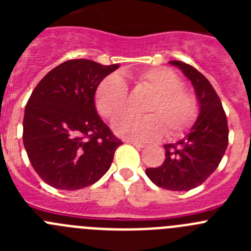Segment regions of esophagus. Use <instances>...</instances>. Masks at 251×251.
Listing matches in <instances>:
<instances>
[{"mask_svg": "<svg viewBox=\"0 0 251 251\" xmlns=\"http://www.w3.org/2000/svg\"><path fill=\"white\" fill-rule=\"evenodd\" d=\"M126 142L132 146H136V147H138V148H145V145H143V143H139V142L132 141V139H126Z\"/></svg>", "mask_w": 251, "mask_h": 251, "instance_id": "esophagus-1", "label": "esophagus"}]
</instances>
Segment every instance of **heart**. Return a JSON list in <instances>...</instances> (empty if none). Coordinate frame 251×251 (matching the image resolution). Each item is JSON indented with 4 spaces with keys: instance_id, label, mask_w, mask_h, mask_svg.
Here are the masks:
<instances>
[{
    "instance_id": "b5f03b06",
    "label": "heart",
    "mask_w": 251,
    "mask_h": 251,
    "mask_svg": "<svg viewBox=\"0 0 251 251\" xmlns=\"http://www.w3.org/2000/svg\"><path fill=\"white\" fill-rule=\"evenodd\" d=\"M137 84L152 93L145 108V117L122 114L113 122L118 136L136 141H153L165 133L178 137L192 127L199 115V101L183 88L182 79L171 69H146L134 75ZM95 106L103 117L115 118L127 108L128 88L119 75L100 81L95 90Z\"/></svg>"
}]
</instances>
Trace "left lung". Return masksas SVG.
Returning a JSON list of instances; mask_svg holds the SVG:
<instances>
[{"label": "left lung", "instance_id": "left-lung-1", "mask_svg": "<svg viewBox=\"0 0 251 251\" xmlns=\"http://www.w3.org/2000/svg\"><path fill=\"white\" fill-rule=\"evenodd\" d=\"M191 80L200 114L185 138L165 146L166 158L159 167L147 168L154 185L171 191H188L205 182L217 168L229 143V127L219 95L194 66L170 61Z\"/></svg>", "mask_w": 251, "mask_h": 251}]
</instances>
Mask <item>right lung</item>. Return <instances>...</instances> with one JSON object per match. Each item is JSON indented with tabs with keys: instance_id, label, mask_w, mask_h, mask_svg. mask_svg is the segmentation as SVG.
Masks as SVG:
<instances>
[{
	"instance_id": "obj_1",
	"label": "right lung",
	"mask_w": 251,
	"mask_h": 251,
	"mask_svg": "<svg viewBox=\"0 0 251 251\" xmlns=\"http://www.w3.org/2000/svg\"><path fill=\"white\" fill-rule=\"evenodd\" d=\"M118 64L68 60L40 80L24 115V146L48 185L74 191L95 183L123 143L95 110V90Z\"/></svg>"
}]
</instances>
